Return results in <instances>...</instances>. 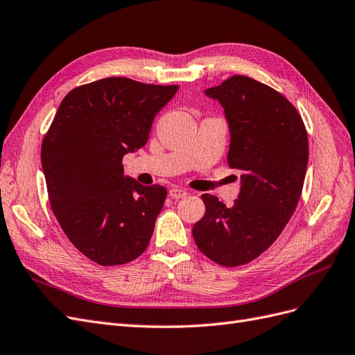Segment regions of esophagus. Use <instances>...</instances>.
I'll return each mask as SVG.
<instances>
[{
  "instance_id": "34e87169",
  "label": "esophagus",
  "mask_w": 355,
  "mask_h": 355,
  "mask_svg": "<svg viewBox=\"0 0 355 355\" xmlns=\"http://www.w3.org/2000/svg\"><path fill=\"white\" fill-rule=\"evenodd\" d=\"M168 194H170V197H171V198L179 200V198H184V197H187V196H188V192H187L185 189H182V188L175 187V188H171V189L168 191Z\"/></svg>"
}]
</instances>
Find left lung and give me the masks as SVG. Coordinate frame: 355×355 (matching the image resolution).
I'll return each mask as SVG.
<instances>
[{"label":"left lung","mask_w":355,"mask_h":355,"mask_svg":"<svg viewBox=\"0 0 355 355\" xmlns=\"http://www.w3.org/2000/svg\"><path fill=\"white\" fill-rule=\"evenodd\" d=\"M206 96L218 101L230 127L228 166L240 170V194L231 207L202 194L206 213L192 235L201 253L223 266L262 254L292 218L308 166L302 118L283 94L234 75Z\"/></svg>","instance_id":"1"}]
</instances>
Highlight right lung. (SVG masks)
Instances as JSON below:
<instances>
[{"mask_svg":"<svg viewBox=\"0 0 355 355\" xmlns=\"http://www.w3.org/2000/svg\"><path fill=\"white\" fill-rule=\"evenodd\" d=\"M179 85L111 77L80 85L59 105L41 146L49 200L63 232L102 266L141 256L167 189L124 176L123 157L145 146Z\"/></svg>","mask_w":355,"mask_h":355,"instance_id":"obj_1","label":"right lung"}]
</instances>
